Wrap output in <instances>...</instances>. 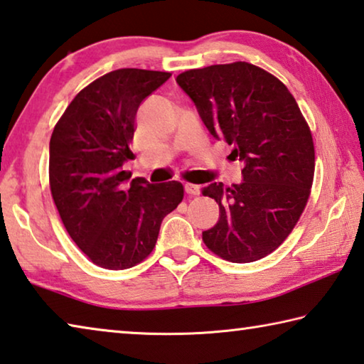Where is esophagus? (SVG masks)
<instances>
[{"label":"esophagus","mask_w":364,"mask_h":364,"mask_svg":"<svg viewBox=\"0 0 364 364\" xmlns=\"http://www.w3.org/2000/svg\"><path fill=\"white\" fill-rule=\"evenodd\" d=\"M184 191H186V194H189V196H199L200 186H197V184L186 183V184H184Z\"/></svg>","instance_id":"esophagus-1"}]
</instances>
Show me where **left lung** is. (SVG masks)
<instances>
[{
  "label": "left lung",
  "instance_id": "1",
  "mask_svg": "<svg viewBox=\"0 0 364 364\" xmlns=\"http://www.w3.org/2000/svg\"><path fill=\"white\" fill-rule=\"evenodd\" d=\"M215 138L244 162L241 184L212 183L220 220L202 232L215 255L232 263L267 257L286 241L310 197L315 146L297 101L281 80L249 63L193 69L176 77Z\"/></svg>",
  "mask_w": 364,
  "mask_h": 364
}]
</instances>
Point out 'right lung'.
<instances>
[{
	"label": "right lung",
	"mask_w": 364,
	"mask_h": 364,
	"mask_svg": "<svg viewBox=\"0 0 364 364\" xmlns=\"http://www.w3.org/2000/svg\"><path fill=\"white\" fill-rule=\"evenodd\" d=\"M168 72L119 69L80 91L49 141V188L67 232L97 267L127 269L156 247L162 220L183 200L180 181L149 184L123 164L139 104Z\"/></svg>",
	"instance_id": "right-lung-1"
}]
</instances>
